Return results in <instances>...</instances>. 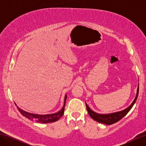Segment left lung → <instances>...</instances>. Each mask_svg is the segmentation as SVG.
Returning a JSON list of instances; mask_svg holds the SVG:
<instances>
[{
    "label": "left lung",
    "mask_w": 146,
    "mask_h": 146,
    "mask_svg": "<svg viewBox=\"0 0 146 146\" xmlns=\"http://www.w3.org/2000/svg\"><path fill=\"white\" fill-rule=\"evenodd\" d=\"M138 93H139V84H138V88H137L136 95L133 102L131 103V104L129 106V107L125 108V110H122V111H117V112L113 113H110V114L97 113L94 111H92V110H91V108L88 107V105L85 102L87 111L88 112V114H89V115L91 116V117L92 119H93L94 120H95L98 122L104 123V124H107V125H111L113 123H116L119 120H121L122 118H123L128 113H129V111L131 109V108L133 107V105L135 104L137 98H138Z\"/></svg>",
    "instance_id": "8db88e82"
}]
</instances>
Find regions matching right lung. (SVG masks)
<instances>
[{
    "mask_svg": "<svg viewBox=\"0 0 146 146\" xmlns=\"http://www.w3.org/2000/svg\"><path fill=\"white\" fill-rule=\"evenodd\" d=\"M66 99H67V95L66 94V96L64 97V105H63L62 109H61L58 112L55 113H53V114H44V115L33 114V113H28L27 111H24V110L19 108L18 107H17V109H18V110H19V111L22 114H23L24 116L30 119V120L35 121L36 122L42 123H50V122H54L58 121V119L63 115ZM15 105H16V104H15Z\"/></svg>",
    "mask_w": 146,
    "mask_h": 146,
    "instance_id": "right-lung-1",
    "label": "right lung"
}]
</instances>
